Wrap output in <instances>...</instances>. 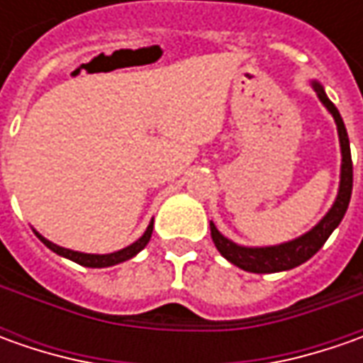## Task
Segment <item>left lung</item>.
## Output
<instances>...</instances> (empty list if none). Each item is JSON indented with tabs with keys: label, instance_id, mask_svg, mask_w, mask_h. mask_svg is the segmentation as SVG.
Masks as SVG:
<instances>
[{
	"label": "left lung",
	"instance_id": "8db88e82",
	"mask_svg": "<svg viewBox=\"0 0 363 363\" xmlns=\"http://www.w3.org/2000/svg\"><path fill=\"white\" fill-rule=\"evenodd\" d=\"M311 89L317 94V99L321 101V105L325 106L329 115L333 117L335 127H337V135H340L342 169H340L337 196H335L331 208L328 210V214L321 218L311 230H307L305 234H301V236L289 240V242L272 244V246H242V244L226 238L222 232L218 230L216 224L210 222L212 240L216 244L218 252L228 262H232L234 267H238V269H242L246 272L267 274V272L291 271V269L299 267L303 262H307L325 244V240L331 236V232L340 226V222L345 216V210L350 206L352 186H354V165H352V151H350L347 131H345V125H343L340 111L335 108V105L329 101V96L325 94V89L317 80H311Z\"/></svg>",
	"mask_w": 363,
	"mask_h": 363
}]
</instances>
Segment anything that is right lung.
I'll return each mask as SVG.
<instances>
[{"label":"right lung","instance_id":"obj_1","mask_svg":"<svg viewBox=\"0 0 363 363\" xmlns=\"http://www.w3.org/2000/svg\"><path fill=\"white\" fill-rule=\"evenodd\" d=\"M35 232V230H34ZM151 232H153V220L149 222L147 230L143 232L141 238H137L135 242L121 248V250H115V252H108V255H89V252H78V250H70V248H64V246H58V244L50 242L48 238H44L40 232H35V236L42 240V242L48 246L52 252L60 255V257L68 258L72 262H78L82 267H89V269H106V267H113V264H119V262H125L129 258L137 257L143 248L147 246V242L151 240Z\"/></svg>","mask_w":363,"mask_h":363}]
</instances>
